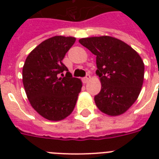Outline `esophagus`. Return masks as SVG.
I'll return each instance as SVG.
<instances>
[{
	"label": "esophagus",
	"instance_id": "34e87169",
	"mask_svg": "<svg viewBox=\"0 0 159 159\" xmlns=\"http://www.w3.org/2000/svg\"><path fill=\"white\" fill-rule=\"evenodd\" d=\"M89 80H90V75L89 74H87V75H86V77H83V79H82V81H83V82H84L85 83H87V82H88Z\"/></svg>",
	"mask_w": 159,
	"mask_h": 159
}]
</instances>
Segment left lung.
<instances>
[{
	"mask_svg": "<svg viewBox=\"0 0 159 159\" xmlns=\"http://www.w3.org/2000/svg\"><path fill=\"white\" fill-rule=\"evenodd\" d=\"M79 43L97 56L102 89L94 97L100 111L111 116L125 113L140 93L144 76L142 58L130 46L111 36L90 37Z\"/></svg>",
	"mask_w": 159,
	"mask_h": 159,
	"instance_id": "obj_1",
	"label": "left lung"
}]
</instances>
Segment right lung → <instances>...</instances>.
<instances>
[{"label":"right lung","instance_id":"1","mask_svg":"<svg viewBox=\"0 0 159 159\" xmlns=\"http://www.w3.org/2000/svg\"><path fill=\"white\" fill-rule=\"evenodd\" d=\"M75 41L74 37L64 36L48 39L28 55L24 64L27 97L32 107L48 120L58 121L69 116L82 90L81 80L72 77L62 63Z\"/></svg>","mask_w":159,"mask_h":159}]
</instances>
